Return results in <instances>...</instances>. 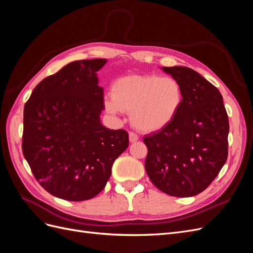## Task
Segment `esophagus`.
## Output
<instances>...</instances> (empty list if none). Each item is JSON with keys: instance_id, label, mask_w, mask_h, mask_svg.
<instances>
[{"instance_id": "obj_1", "label": "esophagus", "mask_w": 253, "mask_h": 253, "mask_svg": "<svg viewBox=\"0 0 253 253\" xmlns=\"http://www.w3.org/2000/svg\"><path fill=\"white\" fill-rule=\"evenodd\" d=\"M128 138H129V141H131V142H136L137 140H138V135H137L134 132H129L128 133Z\"/></svg>"}]
</instances>
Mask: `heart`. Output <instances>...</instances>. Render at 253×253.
Here are the masks:
<instances>
[{"label": "heart", "instance_id": "obj_1", "mask_svg": "<svg viewBox=\"0 0 253 253\" xmlns=\"http://www.w3.org/2000/svg\"><path fill=\"white\" fill-rule=\"evenodd\" d=\"M183 102L180 83L157 75H128L113 83L112 95L104 97L105 111L129 113L132 125L153 133L167 127L177 116Z\"/></svg>", "mask_w": 253, "mask_h": 253}]
</instances>
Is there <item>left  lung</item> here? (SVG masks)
Here are the masks:
<instances>
[{"mask_svg":"<svg viewBox=\"0 0 253 253\" xmlns=\"http://www.w3.org/2000/svg\"><path fill=\"white\" fill-rule=\"evenodd\" d=\"M183 89V102L167 127L147 136L145 171L156 188L176 197L200 194L228 157L229 120L219 90L186 66L163 67Z\"/></svg>","mask_w":253,"mask_h":253,"instance_id":"1","label":"left lung"}]
</instances>
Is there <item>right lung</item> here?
Instances as JSON below:
<instances>
[{
  "label": "right lung",
  "mask_w": 253,
  "mask_h": 253,
  "mask_svg": "<svg viewBox=\"0 0 253 253\" xmlns=\"http://www.w3.org/2000/svg\"><path fill=\"white\" fill-rule=\"evenodd\" d=\"M105 59L80 60L43 79L24 106L23 155L37 181L65 201L90 200L104 189L113 164L128 147L125 129L101 125Z\"/></svg>",
  "instance_id": "obj_1"
}]
</instances>
